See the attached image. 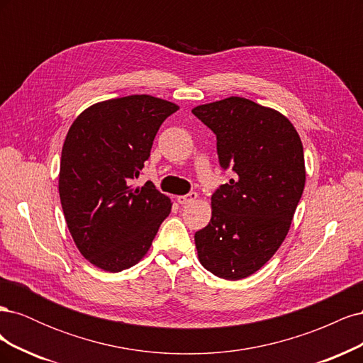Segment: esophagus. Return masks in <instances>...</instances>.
<instances>
[{
    "label": "esophagus",
    "mask_w": 363,
    "mask_h": 363,
    "mask_svg": "<svg viewBox=\"0 0 363 363\" xmlns=\"http://www.w3.org/2000/svg\"><path fill=\"white\" fill-rule=\"evenodd\" d=\"M196 199H199V195H196V192H189L188 195H180L177 196V201L184 206V204H191L194 203Z\"/></svg>",
    "instance_id": "obj_1"
}]
</instances>
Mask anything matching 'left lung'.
Listing matches in <instances>:
<instances>
[{
    "instance_id": "1",
    "label": "left lung",
    "mask_w": 363,
    "mask_h": 363,
    "mask_svg": "<svg viewBox=\"0 0 363 363\" xmlns=\"http://www.w3.org/2000/svg\"><path fill=\"white\" fill-rule=\"evenodd\" d=\"M192 113L216 136L219 164L233 177L212 195V218L195 233L201 265L225 280L260 269L286 238L304 189L301 139L288 118L230 96Z\"/></svg>"
}]
</instances>
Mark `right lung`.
Listing matches in <instances>:
<instances>
[{"mask_svg": "<svg viewBox=\"0 0 363 363\" xmlns=\"http://www.w3.org/2000/svg\"><path fill=\"white\" fill-rule=\"evenodd\" d=\"M179 106L151 95H130L91 106L65 139L59 194L77 248L108 272L147 255L171 212L168 196L147 182L133 184L150 157L163 121Z\"/></svg>", "mask_w": 363, "mask_h": 363, "instance_id": "add662e5", "label": "right lung"}]
</instances>
